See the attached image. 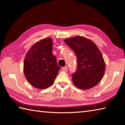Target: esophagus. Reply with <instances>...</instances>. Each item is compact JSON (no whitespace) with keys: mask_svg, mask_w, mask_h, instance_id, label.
Listing matches in <instances>:
<instances>
[{"mask_svg":"<svg viewBox=\"0 0 125 125\" xmlns=\"http://www.w3.org/2000/svg\"><path fill=\"white\" fill-rule=\"evenodd\" d=\"M62 70L64 72H66L68 70V67L67 66H65L64 67L62 68Z\"/></svg>","mask_w":125,"mask_h":125,"instance_id":"obj_1","label":"esophagus"}]
</instances>
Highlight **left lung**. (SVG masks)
Returning a JSON list of instances; mask_svg holds the SVG:
<instances>
[{"instance_id": "left-lung-1", "label": "left lung", "mask_w": 125, "mask_h": 125, "mask_svg": "<svg viewBox=\"0 0 125 125\" xmlns=\"http://www.w3.org/2000/svg\"><path fill=\"white\" fill-rule=\"evenodd\" d=\"M77 56V68L72 74L74 85L82 90L94 87L100 82L105 70L100 51L92 41L82 36L64 40Z\"/></svg>"}]
</instances>
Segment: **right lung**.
Segmentation results:
<instances>
[{"mask_svg":"<svg viewBox=\"0 0 125 125\" xmlns=\"http://www.w3.org/2000/svg\"><path fill=\"white\" fill-rule=\"evenodd\" d=\"M52 44L51 38L40 40L25 56L24 74L29 83L36 88L45 89L51 86L61 68L52 53Z\"/></svg>","mask_w":125,"mask_h":125,"instance_id":"1","label":"right lung"}]
</instances>
